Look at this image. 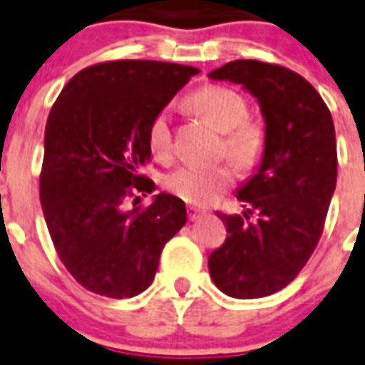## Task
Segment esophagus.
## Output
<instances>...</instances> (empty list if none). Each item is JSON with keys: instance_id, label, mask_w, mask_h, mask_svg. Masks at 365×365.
<instances>
[{"instance_id": "obj_1", "label": "esophagus", "mask_w": 365, "mask_h": 365, "mask_svg": "<svg viewBox=\"0 0 365 365\" xmlns=\"http://www.w3.org/2000/svg\"><path fill=\"white\" fill-rule=\"evenodd\" d=\"M187 213H189V219H191V221H198V219L206 215V210H200V208H197V206H189Z\"/></svg>"}]
</instances>
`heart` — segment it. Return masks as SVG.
<instances>
[{
  "label": "heart",
  "mask_w": 365,
  "mask_h": 365,
  "mask_svg": "<svg viewBox=\"0 0 365 365\" xmlns=\"http://www.w3.org/2000/svg\"><path fill=\"white\" fill-rule=\"evenodd\" d=\"M191 106L223 133V150L240 168L255 167L264 152V131L259 123L247 121V103L238 91L223 86H204L189 99ZM148 144L153 157L167 161L173 153L170 115L161 110L148 129ZM234 182L227 165H183L165 178V185L176 197L191 204H210Z\"/></svg>",
  "instance_id": "1"
}]
</instances>
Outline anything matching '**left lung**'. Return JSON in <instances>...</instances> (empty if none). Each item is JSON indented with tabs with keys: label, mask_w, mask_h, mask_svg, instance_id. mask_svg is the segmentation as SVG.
<instances>
[{
	"label": "left lung",
	"mask_w": 365,
	"mask_h": 365,
	"mask_svg": "<svg viewBox=\"0 0 365 365\" xmlns=\"http://www.w3.org/2000/svg\"><path fill=\"white\" fill-rule=\"evenodd\" d=\"M208 76L250 91L264 118V152L236 195L247 210L217 213L229 234L210 275L227 296L262 298L289 285L319 244L337 178L334 121L315 88L281 65L236 59Z\"/></svg>",
	"instance_id": "obj_1"
}]
</instances>
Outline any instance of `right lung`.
Masks as SVG:
<instances>
[{
    "instance_id": "right-lung-1",
    "label": "right lung",
    "mask_w": 365,
    "mask_h": 365,
    "mask_svg": "<svg viewBox=\"0 0 365 365\" xmlns=\"http://www.w3.org/2000/svg\"><path fill=\"white\" fill-rule=\"evenodd\" d=\"M197 73L150 59L91 65L67 82L50 110L44 221L65 268L96 294L131 298L146 290L163 247L187 221L185 202L168 192L144 210L127 208V200L152 191L140 174L152 159L150 123Z\"/></svg>"
}]
</instances>
